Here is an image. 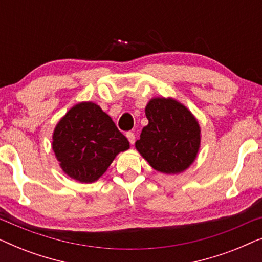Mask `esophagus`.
<instances>
[{
	"instance_id": "1",
	"label": "esophagus",
	"mask_w": 262,
	"mask_h": 262,
	"mask_svg": "<svg viewBox=\"0 0 262 262\" xmlns=\"http://www.w3.org/2000/svg\"><path fill=\"white\" fill-rule=\"evenodd\" d=\"M126 137L128 139V142H130V144H135L136 142V137H135V134L134 132H127L126 134Z\"/></svg>"
}]
</instances>
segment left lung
Wrapping results in <instances>:
<instances>
[{
  "label": "left lung",
  "mask_w": 262,
  "mask_h": 262,
  "mask_svg": "<svg viewBox=\"0 0 262 262\" xmlns=\"http://www.w3.org/2000/svg\"><path fill=\"white\" fill-rule=\"evenodd\" d=\"M149 124L136 149L157 171L178 174L194 162L200 148V126L187 107L171 98H154L145 107Z\"/></svg>",
  "instance_id": "8db88e82"
}]
</instances>
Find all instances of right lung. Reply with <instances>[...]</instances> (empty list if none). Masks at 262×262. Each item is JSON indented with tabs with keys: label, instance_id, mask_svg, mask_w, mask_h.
I'll return each instance as SVG.
<instances>
[{
	"label": "right lung",
	"instance_id": "add662e5",
	"mask_svg": "<svg viewBox=\"0 0 262 262\" xmlns=\"http://www.w3.org/2000/svg\"><path fill=\"white\" fill-rule=\"evenodd\" d=\"M130 148L112 118L94 102H80L56 125L52 149L64 173L91 184L98 180L116 156Z\"/></svg>",
	"mask_w": 262,
	"mask_h": 262
}]
</instances>
